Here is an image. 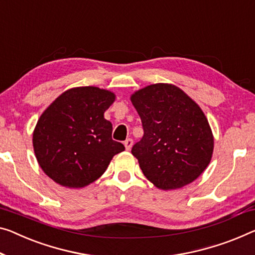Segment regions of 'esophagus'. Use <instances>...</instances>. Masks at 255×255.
<instances>
[{
	"instance_id": "obj_1",
	"label": "esophagus",
	"mask_w": 255,
	"mask_h": 255,
	"mask_svg": "<svg viewBox=\"0 0 255 255\" xmlns=\"http://www.w3.org/2000/svg\"><path fill=\"white\" fill-rule=\"evenodd\" d=\"M124 146H125V149L127 150H131V148L133 146V140L132 139H127L124 141Z\"/></svg>"
}]
</instances>
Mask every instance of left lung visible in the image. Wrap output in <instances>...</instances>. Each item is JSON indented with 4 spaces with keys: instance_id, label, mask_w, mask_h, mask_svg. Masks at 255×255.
<instances>
[{
    "instance_id": "8db88e82",
    "label": "left lung",
    "mask_w": 255,
    "mask_h": 255,
    "mask_svg": "<svg viewBox=\"0 0 255 255\" xmlns=\"http://www.w3.org/2000/svg\"><path fill=\"white\" fill-rule=\"evenodd\" d=\"M143 136L132 155L149 181L162 190L178 189L197 179L212 158L214 138L201 107L168 83L147 85L131 95Z\"/></svg>"
}]
</instances>
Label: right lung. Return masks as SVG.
<instances>
[{
	"label": "right lung",
	"instance_id": "1",
	"mask_svg": "<svg viewBox=\"0 0 255 255\" xmlns=\"http://www.w3.org/2000/svg\"><path fill=\"white\" fill-rule=\"evenodd\" d=\"M115 98L97 87L73 88L42 113L33 132L34 152L43 172L58 185H90L125 149L112 139L113 125L104 116Z\"/></svg>",
	"mask_w": 255,
	"mask_h": 255
}]
</instances>
